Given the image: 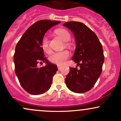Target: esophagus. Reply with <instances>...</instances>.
Returning a JSON list of instances; mask_svg holds the SVG:
<instances>
[{
	"mask_svg": "<svg viewBox=\"0 0 121 121\" xmlns=\"http://www.w3.org/2000/svg\"><path fill=\"white\" fill-rule=\"evenodd\" d=\"M57 68L59 69V70H61V66L60 65H57Z\"/></svg>",
	"mask_w": 121,
	"mask_h": 121,
	"instance_id": "34e87169",
	"label": "esophagus"
}]
</instances>
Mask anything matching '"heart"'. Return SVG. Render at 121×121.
<instances>
[{
    "label": "heart",
    "mask_w": 121,
    "mask_h": 121,
    "mask_svg": "<svg viewBox=\"0 0 121 121\" xmlns=\"http://www.w3.org/2000/svg\"><path fill=\"white\" fill-rule=\"evenodd\" d=\"M55 33L57 35L65 41V46L68 48H71V43L68 41L70 39V35L67 30L64 28L57 29L55 30ZM41 47L43 51L47 53H49L51 52V48L49 47V41L46 36H44L41 41ZM70 56V53L67 50L61 51L59 52H55L51 54L49 57V60L51 62L55 64L61 65L64 64L65 61Z\"/></svg>",
    "instance_id": "1"
}]
</instances>
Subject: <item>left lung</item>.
<instances>
[{"mask_svg":"<svg viewBox=\"0 0 121 121\" xmlns=\"http://www.w3.org/2000/svg\"><path fill=\"white\" fill-rule=\"evenodd\" d=\"M73 32L76 48L72 60L80 68H70L65 78L69 89L77 93H84L91 89L100 76L104 62L102 44L93 30L78 22L63 24Z\"/></svg>","mask_w":121,"mask_h":121,"instance_id":"obj_1","label":"left lung"}]
</instances>
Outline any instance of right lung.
I'll use <instances>...</instances> for the list:
<instances>
[{
	"label": "right lung",
	"mask_w": 121,
	"mask_h": 121,
	"mask_svg": "<svg viewBox=\"0 0 121 121\" xmlns=\"http://www.w3.org/2000/svg\"><path fill=\"white\" fill-rule=\"evenodd\" d=\"M60 23L59 21L41 20L28 28L18 41L13 55L15 71L20 84L27 92L38 95L49 90L53 76L58 69L44 57L41 41L45 32ZM45 62L39 68L37 64Z\"/></svg>",
	"instance_id": "1"
}]
</instances>
